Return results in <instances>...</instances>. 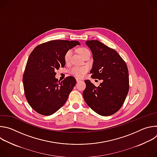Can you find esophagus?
<instances>
[{
	"mask_svg": "<svg viewBox=\"0 0 157 157\" xmlns=\"http://www.w3.org/2000/svg\"><path fill=\"white\" fill-rule=\"evenodd\" d=\"M76 81H77L78 82H80V81H82V79H80V78H76Z\"/></svg>",
	"mask_w": 157,
	"mask_h": 157,
	"instance_id": "obj_1",
	"label": "esophagus"
}]
</instances>
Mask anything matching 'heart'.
Segmentation results:
<instances>
[{
  "label": "heart",
  "mask_w": 157,
  "mask_h": 157,
  "mask_svg": "<svg viewBox=\"0 0 157 157\" xmlns=\"http://www.w3.org/2000/svg\"><path fill=\"white\" fill-rule=\"evenodd\" d=\"M88 52H89V50L86 48H81L79 49V53L82 57H84V55L87 54ZM73 54V51L71 49L68 50L66 52L64 56V59L66 63H69L70 62ZM87 69L85 68V67L74 66L70 70V73L75 76L82 77L87 72Z\"/></svg>",
  "instance_id": "1"
}]
</instances>
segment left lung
<instances>
[{"label":"left lung","mask_w":157,"mask_h":157,"mask_svg":"<svg viewBox=\"0 0 157 157\" xmlns=\"http://www.w3.org/2000/svg\"><path fill=\"white\" fill-rule=\"evenodd\" d=\"M94 63L90 73L93 79L102 80L98 87L85 80L82 93L86 104L102 116L113 115L122 106L129 89V78L125 61L113 48L98 40H87Z\"/></svg>","instance_id":"1"}]
</instances>
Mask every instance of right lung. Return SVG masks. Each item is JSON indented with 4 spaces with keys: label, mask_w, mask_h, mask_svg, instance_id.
<instances>
[{
    "label": "right lung",
    "mask_w": 157,
    "mask_h": 157,
    "mask_svg": "<svg viewBox=\"0 0 157 157\" xmlns=\"http://www.w3.org/2000/svg\"><path fill=\"white\" fill-rule=\"evenodd\" d=\"M80 44L78 41L56 40L41 43L30 53L23 75L24 93L28 103L37 113L54 114L67 101L76 81L68 76L59 82L55 71L65 65L64 56Z\"/></svg>",
    "instance_id": "add662e5"
}]
</instances>
